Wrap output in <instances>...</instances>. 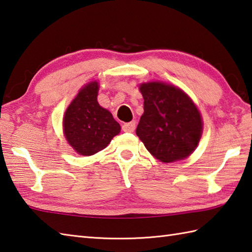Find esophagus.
I'll return each mask as SVG.
<instances>
[{
  "label": "esophagus",
  "instance_id": "1",
  "mask_svg": "<svg viewBox=\"0 0 252 252\" xmlns=\"http://www.w3.org/2000/svg\"><path fill=\"white\" fill-rule=\"evenodd\" d=\"M135 128H136V124L133 122L125 123V124L122 126L123 131H125V132H132L133 130H135Z\"/></svg>",
  "mask_w": 252,
  "mask_h": 252
}]
</instances>
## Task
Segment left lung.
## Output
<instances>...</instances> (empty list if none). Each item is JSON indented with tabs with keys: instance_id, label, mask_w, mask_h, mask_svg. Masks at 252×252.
<instances>
[{
	"instance_id": "obj_1",
	"label": "left lung",
	"mask_w": 252,
	"mask_h": 252,
	"mask_svg": "<svg viewBox=\"0 0 252 252\" xmlns=\"http://www.w3.org/2000/svg\"><path fill=\"white\" fill-rule=\"evenodd\" d=\"M143 114L136 133L147 150L164 163L189 157L202 133L201 115L184 91L164 83L140 86Z\"/></svg>"
}]
</instances>
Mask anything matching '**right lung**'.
<instances>
[{"mask_svg": "<svg viewBox=\"0 0 252 252\" xmlns=\"http://www.w3.org/2000/svg\"><path fill=\"white\" fill-rule=\"evenodd\" d=\"M97 90L96 81L86 85L64 115L66 140L81 156H92L103 150L121 130L111 113L97 103Z\"/></svg>", "mask_w": 252, "mask_h": 252, "instance_id": "right-lung-1", "label": "right lung"}]
</instances>
